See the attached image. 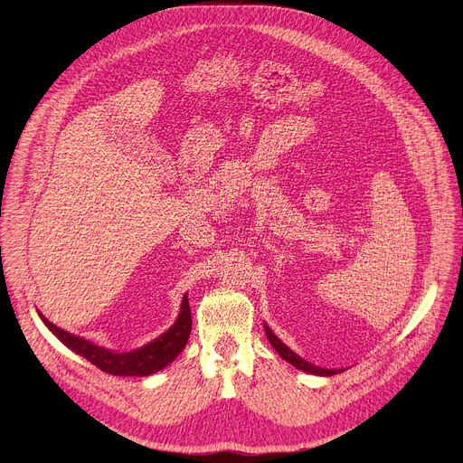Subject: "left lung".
I'll list each match as a JSON object with an SVG mask.
<instances>
[{"mask_svg": "<svg viewBox=\"0 0 463 463\" xmlns=\"http://www.w3.org/2000/svg\"><path fill=\"white\" fill-rule=\"evenodd\" d=\"M263 327H266V335H268L269 343L273 345V348L279 352V355H280L282 359H286L288 363H291L295 368H298V370H302V372H307V373H315V375H335V373H339V370L320 368V366H315V364L304 361L300 355H297L291 348H288V346L271 332V327H269L268 324H263Z\"/></svg>", "mask_w": 463, "mask_h": 463, "instance_id": "1", "label": "left lung"}]
</instances>
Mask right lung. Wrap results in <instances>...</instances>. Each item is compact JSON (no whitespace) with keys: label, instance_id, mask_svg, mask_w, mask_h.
<instances>
[{"label":"right lung","instance_id":"obj_1","mask_svg":"<svg viewBox=\"0 0 463 463\" xmlns=\"http://www.w3.org/2000/svg\"><path fill=\"white\" fill-rule=\"evenodd\" d=\"M38 315L43 320V324L65 346L71 348L75 354L86 357L91 364H95L97 368H100L102 372H108L111 375L145 377V375L163 370L183 352V348L186 346L188 335H190V329H192V315H190V306H188L186 295L183 297L179 317L172 324V327H168L161 337L145 345L143 348L124 352V354H117L108 348L97 346L79 335H73L70 332H65V329L54 326L42 313H38Z\"/></svg>","mask_w":463,"mask_h":463}]
</instances>
